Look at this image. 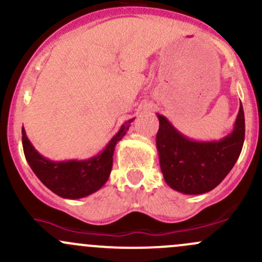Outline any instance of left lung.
Returning a JSON list of instances; mask_svg holds the SVG:
<instances>
[{
  "label": "left lung",
  "mask_w": 262,
  "mask_h": 262,
  "mask_svg": "<svg viewBox=\"0 0 262 262\" xmlns=\"http://www.w3.org/2000/svg\"><path fill=\"white\" fill-rule=\"evenodd\" d=\"M157 149L164 181L184 194L210 192L225 180L240 157L245 140V115L240 103L233 130L220 140L201 142L182 134L166 117L157 114Z\"/></svg>",
  "instance_id": "8db88e82"
}]
</instances>
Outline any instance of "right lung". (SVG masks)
<instances>
[{
  "label": "right lung",
  "instance_id": "obj_1",
  "mask_svg": "<svg viewBox=\"0 0 262 262\" xmlns=\"http://www.w3.org/2000/svg\"><path fill=\"white\" fill-rule=\"evenodd\" d=\"M133 119L120 126L106 147L92 158L78 161H50L35 149L22 128V147L26 161L37 178L57 196L78 200L99 191L105 184L113 167V154L117 143L125 136Z\"/></svg>",
  "mask_w": 262,
  "mask_h": 262
}]
</instances>
